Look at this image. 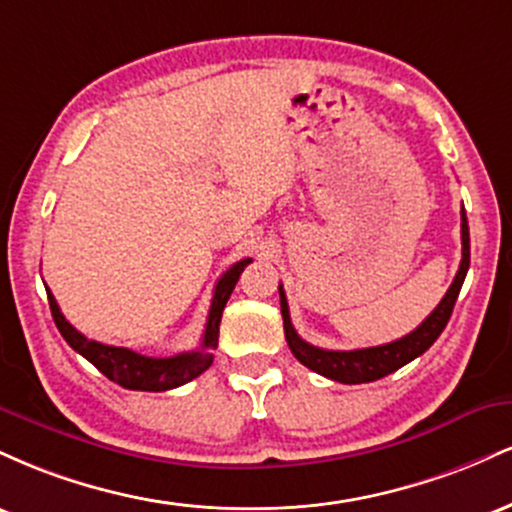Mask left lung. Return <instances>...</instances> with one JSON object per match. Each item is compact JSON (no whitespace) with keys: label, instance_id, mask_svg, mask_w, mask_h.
Returning a JSON list of instances; mask_svg holds the SVG:
<instances>
[{"label":"left lung","instance_id":"obj_1","mask_svg":"<svg viewBox=\"0 0 512 512\" xmlns=\"http://www.w3.org/2000/svg\"><path fill=\"white\" fill-rule=\"evenodd\" d=\"M469 269V226H467V214L462 209V262L457 269L455 279H452L448 293L443 296V301L438 303V308L416 327L414 332H409L407 337L397 339V342L383 344V346H368V349H354V351H330L320 349V346L308 344L305 339L298 337V332L293 330L291 315H289V303H286L284 286H279L281 296V317H284V332L286 342L293 356L303 363L305 368L315 370V373L325 375V378L337 380L344 385H358V383H373V380L385 378V375L395 373L402 366H407L409 361H414L416 356H421L424 351L440 337V332L448 325L452 308H455L457 296H460L462 281L467 276Z\"/></svg>","mask_w":512,"mask_h":512}]
</instances>
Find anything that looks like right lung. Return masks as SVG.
<instances>
[{
    "label": "right lung",
    "instance_id": "add662e5",
    "mask_svg": "<svg viewBox=\"0 0 512 512\" xmlns=\"http://www.w3.org/2000/svg\"><path fill=\"white\" fill-rule=\"evenodd\" d=\"M252 260H240L228 269L226 274L216 281L214 298H211V308L207 317V327H204L202 346L195 351H185V354L170 356V358H154L137 354V351L125 349V346H108L101 342H93L86 339L79 330H74L67 322V317L62 315L60 305H57L55 296L48 289V301L52 310V320H55L57 330L67 344L72 346L76 354H81L86 361H91L105 378H110L113 383L127 387V390H142V392H166L173 387H180L190 380H195L197 375H202L204 370L211 366L214 354L211 351L219 346V325H221V313L226 308L228 298H231L233 289H236L240 272L248 267Z\"/></svg>",
    "mask_w": 512,
    "mask_h": 512
}]
</instances>
